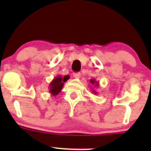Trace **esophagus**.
<instances>
[{
	"label": "esophagus",
	"instance_id": "1",
	"mask_svg": "<svg viewBox=\"0 0 151 151\" xmlns=\"http://www.w3.org/2000/svg\"><path fill=\"white\" fill-rule=\"evenodd\" d=\"M80 76H81V74L79 72L78 73H74V74H73V77L76 79H79L80 77Z\"/></svg>",
	"mask_w": 151,
	"mask_h": 151
}]
</instances>
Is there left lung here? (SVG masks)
I'll return each instance as SVG.
<instances>
[{"label":"left lung","mask_w":151,"mask_h":151,"mask_svg":"<svg viewBox=\"0 0 151 151\" xmlns=\"http://www.w3.org/2000/svg\"><path fill=\"white\" fill-rule=\"evenodd\" d=\"M90 83H91L93 85H94V86H95V87H97V88H98V87H99V82H97L96 80H95V79H91V80H90ZM91 88L93 89V87H91ZM92 92L93 93L95 94V95H96V94H97V92L94 89L93 90Z\"/></svg>","instance_id":"1"}]
</instances>
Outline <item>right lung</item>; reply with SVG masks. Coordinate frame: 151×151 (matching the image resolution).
Here are the masks:
<instances>
[{"label": "right lung", "instance_id": "right-lung-1", "mask_svg": "<svg viewBox=\"0 0 151 151\" xmlns=\"http://www.w3.org/2000/svg\"><path fill=\"white\" fill-rule=\"evenodd\" d=\"M68 79H69V75H66L64 77L58 75L57 77H55L49 85V90L51 95H58L61 91L64 83H66Z\"/></svg>", "mask_w": 151, "mask_h": 151}]
</instances>
